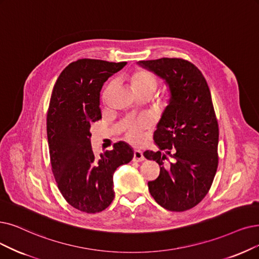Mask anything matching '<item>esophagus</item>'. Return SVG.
Returning a JSON list of instances; mask_svg holds the SVG:
<instances>
[{
  "label": "esophagus",
  "mask_w": 259,
  "mask_h": 259,
  "mask_svg": "<svg viewBox=\"0 0 259 259\" xmlns=\"http://www.w3.org/2000/svg\"><path fill=\"white\" fill-rule=\"evenodd\" d=\"M133 159L135 161H142L144 159L143 153L140 150H135L134 151V158Z\"/></svg>",
  "instance_id": "34e87169"
}]
</instances>
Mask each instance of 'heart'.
Masks as SVG:
<instances>
[{
    "instance_id": "1",
    "label": "heart",
    "mask_w": 259,
    "mask_h": 259,
    "mask_svg": "<svg viewBox=\"0 0 259 259\" xmlns=\"http://www.w3.org/2000/svg\"><path fill=\"white\" fill-rule=\"evenodd\" d=\"M131 80L133 89L136 95L143 94V92H151V94H153L157 86L156 77L150 73V72L143 70L134 72ZM146 127V122L128 124L126 128V138L133 143H138L141 140V132Z\"/></svg>"
}]
</instances>
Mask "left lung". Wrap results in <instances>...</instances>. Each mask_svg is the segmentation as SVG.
<instances>
[{"mask_svg":"<svg viewBox=\"0 0 259 259\" xmlns=\"http://www.w3.org/2000/svg\"><path fill=\"white\" fill-rule=\"evenodd\" d=\"M138 65L162 78L170 91L154 133L159 151L143 153L160 167L158 178L148 183L149 191L164 209L188 210L208 193L218 168L219 127L209 87L188 60L163 57Z\"/></svg>","mask_w":259,"mask_h":259,"instance_id":"1","label":"left lung"}]
</instances>
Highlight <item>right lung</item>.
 <instances>
[{
  "instance_id": "right-lung-1",
  "label": "right lung",
  "mask_w": 259,
  "mask_h": 259,
  "mask_svg": "<svg viewBox=\"0 0 259 259\" xmlns=\"http://www.w3.org/2000/svg\"><path fill=\"white\" fill-rule=\"evenodd\" d=\"M126 64L78 59L63 70L52 91L47 116L52 171L65 200L87 213L108 207L115 198L113 173L134 157L124 141L99 156L90 142L91 123L102 119L101 89Z\"/></svg>"
}]
</instances>
